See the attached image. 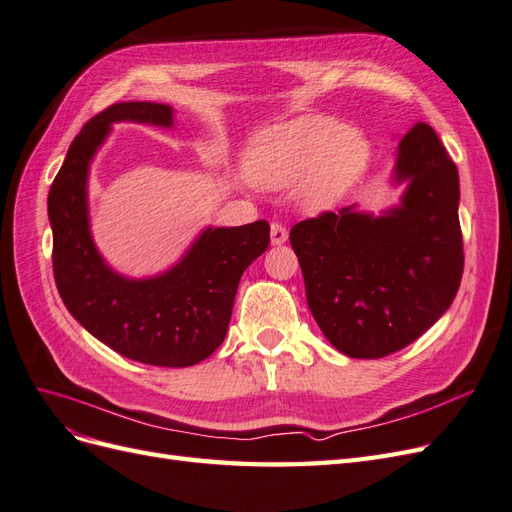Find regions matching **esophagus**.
<instances>
[{"label": "esophagus", "instance_id": "esophagus-1", "mask_svg": "<svg viewBox=\"0 0 512 512\" xmlns=\"http://www.w3.org/2000/svg\"><path fill=\"white\" fill-rule=\"evenodd\" d=\"M286 239H288V228L280 222H273L271 224V243L282 245V243H286Z\"/></svg>", "mask_w": 512, "mask_h": 512}]
</instances>
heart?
Segmentation results:
<instances>
[{
  "instance_id": "1",
  "label": "heart",
  "mask_w": 512,
  "mask_h": 512,
  "mask_svg": "<svg viewBox=\"0 0 512 512\" xmlns=\"http://www.w3.org/2000/svg\"><path fill=\"white\" fill-rule=\"evenodd\" d=\"M367 138L331 117L303 115L262 132L247 153V175L267 190L297 185L309 209L337 205L365 175Z\"/></svg>"
}]
</instances>
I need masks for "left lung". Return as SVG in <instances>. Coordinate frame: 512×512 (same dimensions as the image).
Returning a JSON list of instances; mask_svg holds the SVG:
<instances>
[{"label": "left lung", "mask_w": 512, "mask_h": 512, "mask_svg": "<svg viewBox=\"0 0 512 512\" xmlns=\"http://www.w3.org/2000/svg\"><path fill=\"white\" fill-rule=\"evenodd\" d=\"M397 207H344L294 224L305 297L324 337L350 359L412 344L451 307L463 273L459 173L427 123L401 138Z\"/></svg>", "instance_id": "1"}]
</instances>
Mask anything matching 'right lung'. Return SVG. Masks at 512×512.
Wrapping results in <instances>:
<instances>
[{"label": "right lung", "instance_id": "add662e5", "mask_svg": "<svg viewBox=\"0 0 512 512\" xmlns=\"http://www.w3.org/2000/svg\"><path fill=\"white\" fill-rule=\"evenodd\" d=\"M119 121L173 128L158 102H119L76 134L49 192L53 273L59 297L83 327L132 361L190 367L224 342L243 271L267 250L269 224L205 228L177 265L132 280L106 265L91 239L87 177L96 151Z\"/></svg>", "mask_w": 512, "mask_h": 512}]
</instances>
